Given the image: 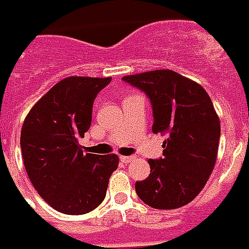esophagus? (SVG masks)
I'll return each instance as SVG.
<instances>
[{
    "mask_svg": "<svg viewBox=\"0 0 249 249\" xmlns=\"http://www.w3.org/2000/svg\"><path fill=\"white\" fill-rule=\"evenodd\" d=\"M134 156H121V161L124 162V164H127V162H130L134 160Z\"/></svg>",
    "mask_w": 249,
    "mask_h": 249,
    "instance_id": "esophagus-1",
    "label": "esophagus"
}]
</instances>
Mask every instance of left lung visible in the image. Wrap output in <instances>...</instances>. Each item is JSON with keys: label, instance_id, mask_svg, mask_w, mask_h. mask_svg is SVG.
Listing matches in <instances>:
<instances>
[{"label": "left lung", "instance_id": "1", "mask_svg": "<svg viewBox=\"0 0 249 249\" xmlns=\"http://www.w3.org/2000/svg\"><path fill=\"white\" fill-rule=\"evenodd\" d=\"M144 91L153 113L152 132L167 134L162 158L149 159L151 173L136 181L138 197L148 206L172 210L197 197L214 169L220 122L199 84L171 69L122 77Z\"/></svg>", "mask_w": 249, "mask_h": 249}]
</instances>
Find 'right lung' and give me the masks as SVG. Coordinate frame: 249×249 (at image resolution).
<instances>
[{"instance_id":"obj_1","label":"right lung","mask_w":249,"mask_h":249,"mask_svg":"<svg viewBox=\"0 0 249 249\" xmlns=\"http://www.w3.org/2000/svg\"><path fill=\"white\" fill-rule=\"evenodd\" d=\"M111 77L72 76L52 87L27 114L20 131L26 172L39 196L55 210L81 215L106 196L117 155L84 153L78 139L91 123L93 102Z\"/></svg>"}]
</instances>
